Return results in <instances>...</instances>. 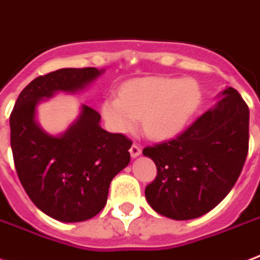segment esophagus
<instances>
[{"mask_svg": "<svg viewBox=\"0 0 260 260\" xmlns=\"http://www.w3.org/2000/svg\"><path fill=\"white\" fill-rule=\"evenodd\" d=\"M129 152H131V156H132V158H136V156L140 155L142 150H140V147H139L138 144H132V147L129 148Z\"/></svg>", "mask_w": 260, "mask_h": 260, "instance_id": "1", "label": "esophagus"}]
</instances>
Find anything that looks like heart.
I'll return each instance as SVG.
<instances>
[{
    "instance_id": "b5f03b06",
    "label": "heart",
    "mask_w": 260,
    "mask_h": 260,
    "mask_svg": "<svg viewBox=\"0 0 260 260\" xmlns=\"http://www.w3.org/2000/svg\"><path fill=\"white\" fill-rule=\"evenodd\" d=\"M201 102V88L192 79L140 77L124 83L118 98L105 99L102 116L118 134L136 126L138 118L147 136L166 139L183 129Z\"/></svg>"
}]
</instances>
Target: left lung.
<instances>
[{
  "mask_svg": "<svg viewBox=\"0 0 260 260\" xmlns=\"http://www.w3.org/2000/svg\"><path fill=\"white\" fill-rule=\"evenodd\" d=\"M219 96L183 134L143 150L158 170L146 199L164 217H202L225 199L240 176L248 152L249 109L232 87Z\"/></svg>",
  "mask_w": 260,
  "mask_h": 260,
  "instance_id": "obj_1",
  "label": "left lung"
}]
</instances>
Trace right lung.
<instances>
[{
    "mask_svg": "<svg viewBox=\"0 0 260 260\" xmlns=\"http://www.w3.org/2000/svg\"><path fill=\"white\" fill-rule=\"evenodd\" d=\"M105 69L62 68L34 79L12 110L11 147L16 172L29 199L59 222H82L104 209L110 183L128 166L132 142L101 126L86 105L65 132L49 134L37 118L42 101L82 92Z\"/></svg>",
    "mask_w": 260,
    "mask_h": 260,
    "instance_id": "add662e5",
    "label": "right lung"
}]
</instances>
